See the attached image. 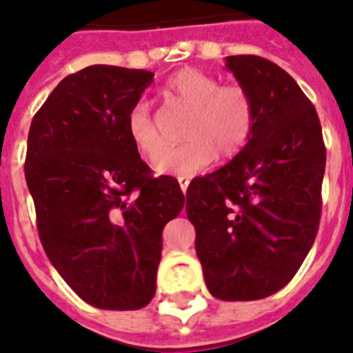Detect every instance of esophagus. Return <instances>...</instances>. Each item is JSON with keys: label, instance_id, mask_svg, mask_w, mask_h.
<instances>
[{"label": "esophagus", "instance_id": "esophagus-1", "mask_svg": "<svg viewBox=\"0 0 353 353\" xmlns=\"http://www.w3.org/2000/svg\"><path fill=\"white\" fill-rule=\"evenodd\" d=\"M177 183H179V188H181L183 190V194L187 192V188H188V185H190V179H188V177H177Z\"/></svg>", "mask_w": 353, "mask_h": 353}]
</instances>
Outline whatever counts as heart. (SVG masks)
<instances>
[{
  "instance_id": "b5f03b06",
  "label": "heart",
  "mask_w": 353,
  "mask_h": 353,
  "mask_svg": "<svg viewBox=\"0 0 353 353\" xmlns=\"http://www.w3.org/2000/svg\"><path fill=\"white\" fill-rule=\"evenodd\" d=\"M168 101L188 108L183 137L185 143L165 150L155 159L159 174L192 176L209 168L218 154L232 159L245 148L256 124L254 101L245 85L221 84L220 79L187 68L166 80ZM126 132L132 144L146 157L159 154L165 141L150 106L144 101L133 104L126 119Z\"/></svg>"
}]
</instances>
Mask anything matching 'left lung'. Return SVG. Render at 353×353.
Masks as SVG:
<instances>
[{
  "label": "left lung",
  "mask_w": 353,
  "mask_h": 353,
  "mask_svg": "<svg viewBox=\"0 0 353 353\" xmlns=\"http://www.w3.org/2000/svg\"><path fill=\"white\" fill-rule=\"evenodd\" d=\"M254 101L245 148L220 170L196 177L187 216L207 288L221 301H258L290 282L312 249L321 220L326 148L315 108L276 63L225 58Z\"/></svg>",
  "instance_id": "8db88e82"
}]
</instances>
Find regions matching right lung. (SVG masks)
Masks as SVG:
<instances>
[{"label": "right lung", "mask_w": 353, "mask_h": 353, "mask_svg": "<svg viewBox=\"0 0 353 353\" xmlns=\"http://www.w3.org/2000/svg\"><path fill=\"white\" fill-rule=\"evenodd\" d=\"M154 73L90 65L52 90L30 122L25 179L41 245L71 290L101 310H141L155 295L163 229L185 196L152 176L126 132Z\"/></svg>", "instance_id": "obj_1"}]
</instances>
